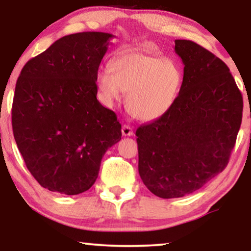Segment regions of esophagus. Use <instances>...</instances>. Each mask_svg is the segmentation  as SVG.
I'll list each match as a JSON object with an SVG mask.
<instances>
[{"label": "esophagus", "mask_w": 251, "mask_h": 251, "mask_svg": "<svg viewBox=\"0 0 251 251\" xmlns=\"http://www.w3.org/2000/svg\"><path fill=\"white\" fill-rule=\"evenodd\" d=\"M132 128L130 126H126V125H123L122 126V135L125 137H129V136H132Z\"/></svg>", "instance_id": "34e87169"}]
</instances>
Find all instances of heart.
I'll return each mask as SVG.
<instances>
[{
	"instance_id": "obj_1",
	"label": "heart",
	"mask_w": 251,
	"mask_h": 251,
	"mask_svg": "<svg viewBox=\"0 0 251 251\" xmlns=\"http://www.w3.org/2000/svg\"><path fill=\"white\" fill-rule=\"evenodd\" d=\"M100 71L97 87L106 105H113L126 94V108L140 121H152L173 107L183 83L179 65L169 58L142 51L119 54Z\"/></svg>"
}]
</instances>
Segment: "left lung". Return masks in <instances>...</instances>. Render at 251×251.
<instances>
[{
	"label": "left lung",
	"instance_id": "obj_1",
	"mask_svg": "<svg viewBox=\"0 0 251 251\" xmlns=\"http://www.w3.org/2000/svg\"><path fill=\"white\" fill-rule=\"evenodd\" d=\"M184 64L169 111L136 131L138 171L162 199L193 193L227 166L242 121L243 100L224 61L188 40L175 41Z\"/></svg>",
	"mask_w": 251,
	"mask_h": 251
}]
</instances>
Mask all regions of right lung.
I'll return each mask as SVG.
<instances>
[{
  "label": "right lung",
  "instance_id": "1",
  "mask_svg": "<svg viewBox=\"0 0 251 251\" xmlns=\"http://www.w3.org/2000/svg\"><path fill=\"white\" fill-rule=\"evenodd\" d=\"M114 35H66L26 63L17 80L12 130L41 186L76 195L98 177L102 156L121 139L116 114L97 99L98 68Z\"/></svg>",
  "mask_w": 251,
  "mask_h": 251
}]
</instances>
